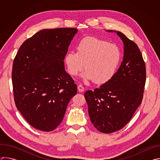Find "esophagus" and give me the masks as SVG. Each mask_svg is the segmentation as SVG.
<instances>
[{
	"instance_id": "obj_1",
	"label": "esophagus",
	"mask_w": 160,
	"mask_h": 160,
	"mask_svg": "<svg viewBox=\"0 0 160 160\" xmlns=\"http://www.w3.org/2000/svg\"><path fill=\"white\" fill-rule=\"evenodd\" d=\"M78 91H79L80 92H83V91H84L85 88H84V87L82 85H78Z\"/></svg>"
}]
</instances>
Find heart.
Segmentation results:
<instances>
[{"label":"heart","instance_id":"heart-1","mask_svg":"<svg viewBox=\"0 0 160 160\" xmlns=\"http://www.w3.org/2000/svg\"><path fill=\"white\" fill-rule=\"evenodd\" d=\"M77 52L70 51L64 57L67 70L75 76L83 70L85 80H94L103 84L109 82L116 73L122 59L118 45L94 37L81 39L76 45Z\"/></svg>","mask_w":160,"mask_h":160}]
</instances>
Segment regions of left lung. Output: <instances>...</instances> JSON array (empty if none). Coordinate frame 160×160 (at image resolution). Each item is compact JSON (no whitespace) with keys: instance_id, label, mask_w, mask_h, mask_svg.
<instances>
[{"instance_id":"1","label":"left lung","mask_w":160,"mask_h":160,"mask_svg":"<svg viewBox=\"0 0 160 160\" xmlns=\"http://www.w3.org/2000/svg\"><path fill=\"white\" fill-rule=\"evenodd\" d=\"M114 32L124 45L119 69L109 82L84 94L91 122L104 133L122 129L131 120L142 102L146 78L145 62L138 45L122 32Z\"/></svg>"}]
</instances>
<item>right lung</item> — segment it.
I'll return each instance as SVG.
<instances>
[{
    "label": "right lung",
    "mask_w": 160,
    "mask_h": 160,
    "mask_svg": "<svg viewBox=\"0 0 160 160\" xmlns=\"http://www.w3.org/2000/svg\"><path fill=\"white\" fill-rule=\"evenodd\" d=\"M77 32L74 28L40 30L22 43L15 56L12 82L16 106L36 129H56L77 92L63 61Z\"/></svg>",
    "instance_id": "1"
}]
</instances>
